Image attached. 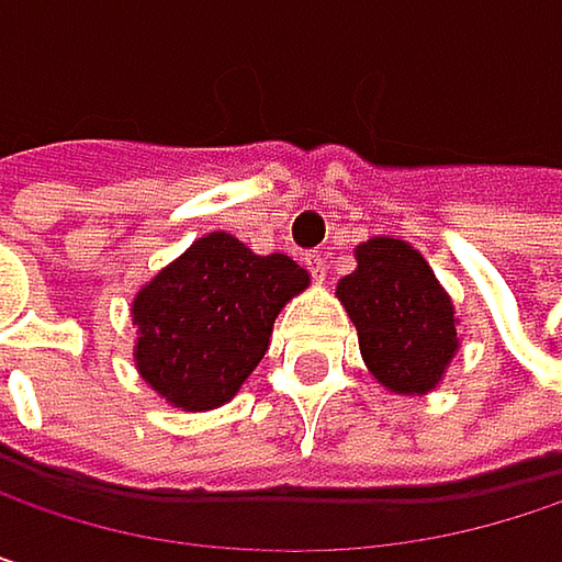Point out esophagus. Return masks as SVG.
Listing matches in <instances>:
<instances>
[{"instance_id": "obj_1", "label": "esophagus", "mask_w": 562, "mask_h": 562, "mask_svg": "<svg viewBox=\"0 0 562 562\" xmlns=\"http://www.w3.org/2000/svg\"><path fill=\"white\" fill-rule=\"evenodd\" d=\"M302 263L308 267V273H312L315 280H325V270H328L325 263H328V260H325V254H322V250H308V254L302 257Z\"/></svg>"}]
</instances>
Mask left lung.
Instances as JSON below:
<instances>
[{"instance_id":"1","label":"left lung","mask_w":562,"mask_h":562,"mask_svg":"<svg viewBox=\"0 0 562 562\" xmlns=\"http://www.w3.org/2000/svg\"><path fill=\"white\" fill-rule=\"evenodd\" d=\"M361 355L393 393L432 391L452 361L456 315L426 260L403 240L374 237L358 247V270L338 282Z\"/></svg>"}]
</instances>
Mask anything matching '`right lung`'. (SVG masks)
<instances>
[{
    "mask_svg": "<svg viewBox=\"0 0 562 562\" xmlns=\"http://www.w3.org/2000/svg\"><path fill=\"white\" fill-rule=\"evenodd\" d=\"M308 285L282 257H257L231 234L194 240L133 302L136 368L169 403L214 409L263 361L280 308Z\"/></svg>",
    "mask_w": 562,
    "mask_h": 562,
    "instance_id": "add662e5",
    "label": "right lung"
}]
</instances>
